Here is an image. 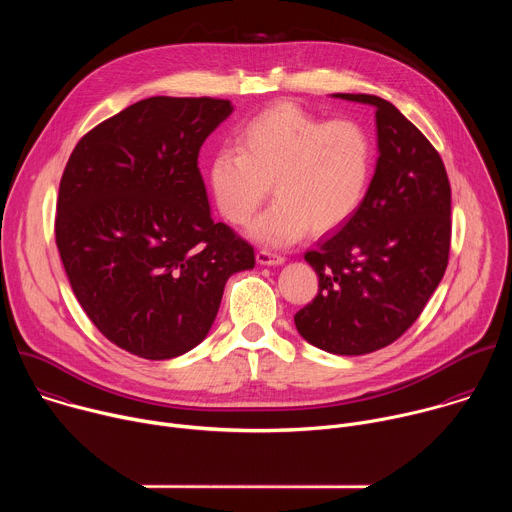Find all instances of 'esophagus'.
<instances>
[{
    "mask_svg": "<svg viewBox=\"0 0 512 512\" xmlns=\"http://www.w3.org/2000/svg\"><path fill=\"white\" fill-rule=\"evenodd\" d=\"M283 261H285L283 255H277V253H273L269 249H259L257 251V263L259 265H281Z\"/></svg>",
    "mask_w": 512,
    "mask_h": 512,
    "instance_id": "obj_1",
    "label": "esophagus"
}]
</instances>
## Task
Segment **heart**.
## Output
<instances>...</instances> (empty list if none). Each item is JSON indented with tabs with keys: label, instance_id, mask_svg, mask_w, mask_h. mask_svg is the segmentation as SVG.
Returning a JSON list of instances; mask_svg holds the SVG:
<instances>
[{
	"label": "heart",
	"instance_id": "1",
	"mask_svg": "<svg viewBox=\"0 0 512 512\" xmlns=\"http://www.w3.org/2000/svg\"><path fill=\"white\" fill-rule=\"evenodd\" d=\"M375 170L373 137L354 119H324L294 101H277L237 131V148L216 150L208 184L221 214L247 225L271 192L277 198L253 225L269 245L306 231L340 229L367 198Z\"/></svg>",
	"mask_w": 512,
	"mask_h": 512
}]
</instances>
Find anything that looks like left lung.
<instances>
[{"mask_svg": "<svg viewBox=\"0 0 512 512\" xmlns=\"http://www.w3.org/2000/svg\"><path fill=\"white\" fill-rule=\"evenodd\" d=\"M377 107L379 160L350 221L304 259L318 296L298 332L332 354H369L403 336L440 285L452 241V188L429 139L389 101L336 93Z\"/></svg>", "mask_w": 512, "mask_h": 512, "instance_id": "left-lung-1", "label": "left lung"}]
</instances>
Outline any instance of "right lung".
<instances>
[{
  "mask_svg": "<svg viewBox=\"0 0 512 512\" xmlns=\"http://www.w3.org/2000/svg\"><path fill=\"white\" fill-rule=\"evenodd\" d=\"M227 99L150 97L105 119L72 150L56 200V247L99 332L150 360L200 344L227 279L255 251L214 223L198 170Z\"/></svg>",
  "mask_w": 512,
  "mask_h": 512,
  "instance_id": "1",
  "label": "right lung"
}]
</instances>
